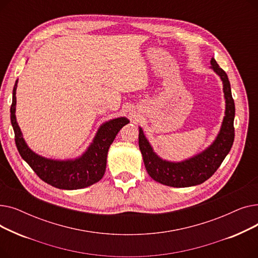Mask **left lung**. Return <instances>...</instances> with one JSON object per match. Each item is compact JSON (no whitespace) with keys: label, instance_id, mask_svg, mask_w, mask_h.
Returning a JSON list of instances; mask_svg holds the SVG:
<instances>
[{"label":"left lung","instance_id":"left-lung-1","mask_svg":"<svg viewBox=\"0 0 258 258\" xmlns=\"http://www.w3.org/2000/svg\"><path fill=\"white\" fill-rule=\"evenodd\" d=\"M211 69L223 81V90L226 99V111L223 124L214 142L203 153L182 162H169L162 160L153 151L150 142L139 127V147L143 156L145 168L152 179L163 185L171 187H189L202 184L218 170L222 162L231 150L234 141V116L235 105L231 94V87L226 72L218 62L211 58Z\"/></svg>","mask_w":258,"mask_h":258}]
</instances>
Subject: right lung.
I'll use <instances>...</instances> for the list:
<instances>
[{
    "mask_svg": "<svg viewBox=\"0 0 258 258\" xmlns=\"http://www.w3.org/2000/svg\"><path fill=\"white\" fill-rule=\"evenodd\" d=\"M18 80L13 87L10 120L15 131V140L21 157L29 164L40 180L59 189H80L97 183L103 177L106 167V156L118 132L128 123V119L120 117L103 123L87 152L77 159L57 161L46 159L33 153L27 146L16 118V91Z\"/></svg>",
    "mask_w": 258,
    "mask_h": 258,
    "instance_id": "obj_1",
    "label": "right lung"
}]
</instances>
